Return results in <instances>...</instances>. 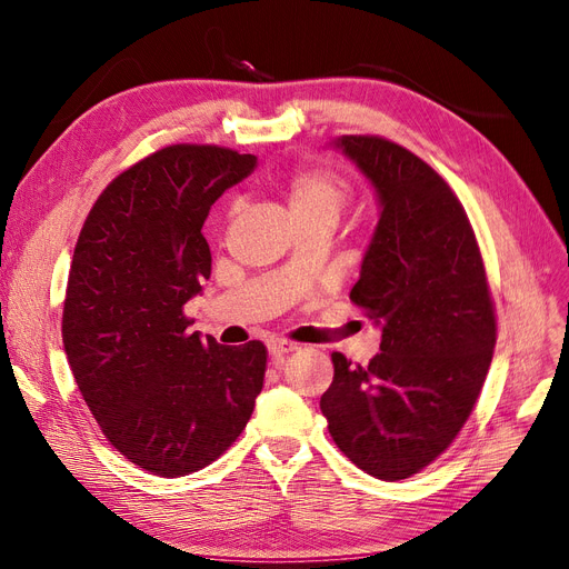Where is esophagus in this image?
<instances>
[{"label": "esophagus", "mask_w": 569, "mask_h": 569, "mask_svg": "<svg viewBox=\"0 0 569 569\" xmlns=\"http://www.w3.org/2000/svg\"><path fill=\"white\" fill-rule=\"evenodd\" d=\"M267 350H269V355L274 357V360H279V357H283V355L297 350V343L286 341V339H272V341L267 343Z\"/></svg>", "instance_id": "esophagus-1"}]
</instances>
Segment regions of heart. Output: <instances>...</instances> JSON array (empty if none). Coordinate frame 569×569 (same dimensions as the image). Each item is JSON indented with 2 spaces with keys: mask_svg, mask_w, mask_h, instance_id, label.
<instances>
[{
  "mask_svg": "<svg viewBox=\"0 0 569 569\" xmlns=\"http://www.w3.org/2000/svg\"><path fill=\"white\" fill-rule=\"evenodd\" d=\"M283 193L292 219L327 217L335 221L350 198V184L327 168H302L290 174Z\"/></svg>",
  "mask_w": 569,
  "mask_h": 569,
  "instance_id": "heart-1",
  "label": "heart"
}]
</instances>
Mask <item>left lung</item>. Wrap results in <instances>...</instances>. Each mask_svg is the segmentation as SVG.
I'll return each instance as SVG.
<instances>
[{
    "instance_id": "left-lung-1",
    "label": "left lung",
    "mask_w": 569,
    "mask_h": 569,
    "mask_svg": "<svg viewBox=\"0 0 569 569\" xmlns=\"http://www.w3.org/2000/svg\"><path fill=\"white\" fill-rule=\"evenodd\" d=\"M335 144L380 202L350 300L382 339L367 367L332 352L320 410L357 468L397 482L436 461L470 417L491 367L496 309L472 226L445 179L380 136Z\"/></svg>"
}]
</instances>
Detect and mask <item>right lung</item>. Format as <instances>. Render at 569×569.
Listing matches in <instances>:
<instances>
[{"mask_svg":"<svg viewBox=\"0 0 569 569\" xmlns=\"http://www.w3.org/2000/svg\"><path fill=\"white\" fill-rule=\"evenodd\" d=\"M219 144H170L112 182L73 251L62 341L84 403L119 455L184 477L244 431L267 348H228L191 332L184 305L212 274L202 223L256 168Z\"/></svg>","mask_w":569,"mask_h":569,"instance_id":"right-lung-1","label":"right lung"}]
</instances>
